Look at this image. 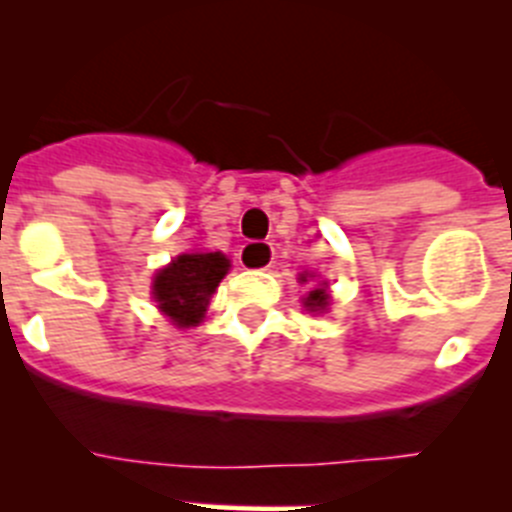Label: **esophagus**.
I'll list each match as a JSON object with an SVG mask.
<instances>
[{"instance_id":"obj_1","label":"esophagus","mask_w":512,"mask_h":512,"mask_svg":"<svg viewBox=\"0 0 512 512\" xmlns=\"http://www.w3.org/2000/svg\"><path fill=\"white\" fill-rule=\"evenodd\" d=\"M238 261H241L243 269L264 271L274 264V248H271L269 243L251 241L241 248V253H238Z\"/></svg>"}]
</instances>
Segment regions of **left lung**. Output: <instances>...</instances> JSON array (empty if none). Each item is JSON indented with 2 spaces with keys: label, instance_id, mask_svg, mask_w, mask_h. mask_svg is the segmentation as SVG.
I'll return each mask as SVG.
<instances>
[{
  "label": "left lung",
  "instance_id": "1",
  "mask_svg": "<svg viewBox=\"0 0 512 512\" xmlns=\"http://www.w3.org/2000/svg\"><path fill=\"white\" fill-rule=\"evenodd\" d=\"M302 282H307V277L305 274H302ZM328 292H325V287H318V289H312L310 295L305 297V307L310 312H318V310H325V307H328Z\"/></svg>",
  "mask_w": 512,
  "mask_h": 512
}]
</instances>
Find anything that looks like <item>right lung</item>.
Returning a JSON list of instances; mask_svg holds the SVG:
<instances>
[{
    "mask_svg": "<svg viewBox=\"0 0 512 512\" xmlns=\"http://www.w3.org/2000/svg\"><path fill=\"white\" fill-rule=\"evenodd\" d=\"M230 261L223 253H182L153 279V297L164 315L179 328L197 325L205 318L207 302L220 279L228 274Z\"/></svg>",
    "mask_w": 512,
    "mask_h": 512,
    "instance_id": "1",
    "label": "right lung"
}]
</instances>
